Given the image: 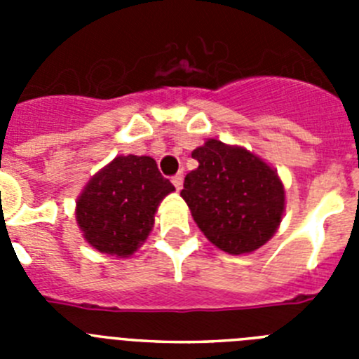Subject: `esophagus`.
I'll return each mask as SVG.
<instances>
[{"instance_id": "obj_1", "label": "esophagus", "mask_w": 359, "mask_h": 359, "mask_svg": "<svg viewBox=\"0 0 359 359\" xmlns=\"http://www.w3.org/2000/svg\"><path fill=\"white\" fill-rule=\"evenodd\" d=\"M172 183H174V187H176V190H182L183 189V176H182V174H176V176L172 177Z\"/></svg>"}]
</instances>
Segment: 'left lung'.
I'll return each instance as SVG.
<instances>
[{"instance_id": "1", "label": "left lung", "mask_w": 359, "mask_h": 359, "mask_svg": "<svg viewBox=\"0 0 359 359\" xmlns=\"http://www.w3.org/2000/svg\"><path fill=\"white\" fill-rule=\"evenodd\" d=\"M192 158L199 165L185 176L182 198L205 237L231 255L264 246L286 210L277 170L248 149L215 138L194 149Z\"/></svg>"}]
</instances>
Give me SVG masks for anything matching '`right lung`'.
Listing matches in <instances>:
<instances>
[{"label": "right lung", "mask_w": 359, "mask_h": 359, "mask_svg": "<svg viewBox=\"0 0 359 359\" xmlns=\"http://www.w3.org/2000/svg\"><path fill=\"white\" fill-rule=\"evenodd\" d=\"M174 185L151 156H116L91 176L75 201V219L91 248L126 259L154 226L160 203Z\"/></svg>", "instance_id": "1"}]
</instances>
